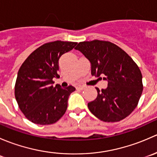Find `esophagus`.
I'll return each mask as SVG.
<instances>
[{
	"mask_svg": "<svg viewBox=\"0 0 157 157\" xmlns=\"http://www.w3.org/2000/svg\"><path fill=\"white\" fill-rule=\"evenodd\" d=\"M85 87H86V86H83V85H79V86H77V87H76V88H77V90H84Z\"/></svg>",
	"mask_w": 157,
	"mask_h": 157,
	"instance_id": "esophagus-1",
	"label": "esophagus"
}]
</instances>
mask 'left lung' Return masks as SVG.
I'll use <instances>...</instances> for the list:
<instances>
[{"instance_id": "1", "label": "left lung", "mask_w": 157, "mask_h": 157, "mask_svg": "<svg viewBox=\"0 0 157 157\" xmlns=\"http://www.w3.org/2000/svg\"><path fill=\"white\" fill-rule=\"evenodd\" d=\"M78 50L91 64V74L108 81L106 89L88 103L90 112L101 121L115 122L137 107L143 92L142 74L132 58L118 45L107 41L81 42Z\"/></svg>"}]
</instances>
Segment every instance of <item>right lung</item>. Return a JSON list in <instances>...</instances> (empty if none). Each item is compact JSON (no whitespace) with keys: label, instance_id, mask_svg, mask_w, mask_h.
<instances>
[{"label":"right lung","instance_id":"right-lung-1","mask_svg":"<svg viewBox=\"0 0 157 157\" xmlns=\"http://www.w3.org/2000/svg\"><path fill=\"white\" fill-rule=\"evenodd\" d=\"M77 42L55 41L39 47L25 60L17 74L15 98L26 118L37 124H51L65 113L74 86H53L54 77H59L58 60Z\"/></svg>","mask_w":157,"mask_h":157}]
</instances>
